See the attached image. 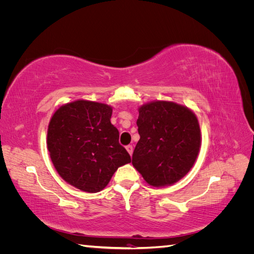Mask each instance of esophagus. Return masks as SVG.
Masks as SVG:
<instances>
[{"label":"esophagus","mask_w":254,"mask_h":254,"mask_svg":"<svg viewBox=\"0 0 254 254\" xmlns=\"http://www.w3.org/2000/svg\"><path fill=\"white\" fill-rule=\"evenodd\" d=\"M126 149H127V151H128V153L130 156L132 155V151H133V147H132V145H128V146H126Z\"/></svg>","instance_id":"34e87169"}]
</instances>
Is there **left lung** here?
<instances>
[{"label":"left lung","mask_w":254,"mask_h":254,"mask_svg":"<svg viewBox=\"0 0 254 254\" xmlns=\"http://www.w3.org/2000/svg\"><path fill=\"white\" fill-rule=\"evenodd\" d=\"M136 125L132 165L149 186H171L190 171L201 145L193 111L174 102H150L139 108Z\"/></svg>","instance_id":"1"}]
</instances>
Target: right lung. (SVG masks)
Wrapping results in <instances>:
<instances>
[{
	"label": "right lung",
	"instance_id": "1",
	"mask_svg": "<svg viewBox=\"0 0 254 254\" xmlns=\"http://www.w3.org/2000/svg\"><path fill=\"white\" fill-rule=\"evenodd\" d=\"M111 115L112 107L79 99L61 106L50 121L52 162L61 178L80 190L97 193L120 166L131 162Z\"/></svg>",
	"mask_w": 254,
	"mask_h": 254
}]
</instances>
